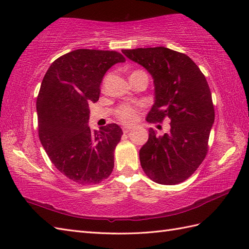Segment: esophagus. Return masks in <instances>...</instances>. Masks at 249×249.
Wrapping results in <instances>:
<instances>
[{
    "label": "esophagus",
    "instance_id": "1",
    "mask_svg": "<svg viewBox=\"0 0 249 249\" xmlns=\"http://www.w3.org/2000/svg\"><path fill=\"white\" fill-rule=\"evenodd\" d=\"M131 128H133L131 126H123V131H124V133L127 134V133H129Z\"/></svg>",
    "mask_w": 249,
    "mask_h": 249
}]
</instances>
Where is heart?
Returning a JSON list of instances; mask_svg holds the SVG:
<instances>
[{
	"instance_id": "b5f03b06",
	"label": "heart",
	"mask_w": 249,
	"mask_h": 249,
	"mask_svg": "<svg viewBox=\"0 0 249 249\" xmlns=\"http://www.w3.org/2000/svg\"><path fill=\"white\" fill-rule=\"evenodd\" d=\"M116 116L124 123H131L137 118L136 109L128 105L121 106V107L116 110Z\"/></svg>"
}]
</instances>
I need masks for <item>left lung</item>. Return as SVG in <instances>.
Here are the masks:
<instances>
[{
  "label": "left lung",
  "instance_id": "left-lung-1",
  "mask_svg": "<svg viewBox=\"0 0 249 249\" xmlns=\"http://www.w3.org/2000/svg\"><path fill=\"white\" fill-rule=\"evenodd\" d=\"M154 80L155 100L147 122L170 121L163 136L149 129L139 152L141 167L153 181L174 185L197 170L208 153L215 112L208 81L186 54L165 47L122 50Z\"/></svg>",
  "mask_w": 249,
  "mask_h": 249
}]
</instances>
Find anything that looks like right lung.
Masks as SVG:
<instances>
[{
    "label": "right lung",
    "instance_id": "add662e5",
    "mask_svg": "<svg viewBox=\"0 0 249 249\" xmlns=\"http://www.w3.org/2000/svg\"><path fill=\"white\" fill-rule=\"evenodd\" d=\"M125 57L116 51L78 49L50 65L36 100L38 136L50 160L78 184H97L113 170L123 135L116 124L92 131L89 104L96 103L105 73Z\"/></svg>",
    "mask_w": 249,
    "mask_h": 249
}]
</instances>
